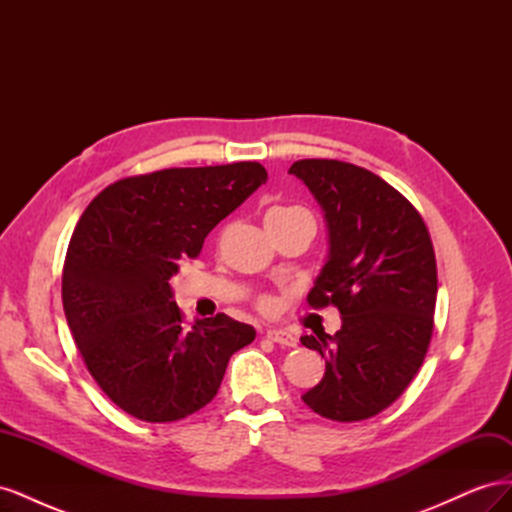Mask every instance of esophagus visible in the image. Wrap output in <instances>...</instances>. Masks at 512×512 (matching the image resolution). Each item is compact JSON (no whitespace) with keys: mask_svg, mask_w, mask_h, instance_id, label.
I'll use <instances>...</instances> for the list:
<instances>
[{"mask_svg":"<svg viewBox=\"0 0 512 512\" xmlns=\"http://www.w3.org/2000/svg\"><path fill=\"white\" fill-rule=\"evenodd\" d=\"M265 337L271 339V342H275V344H282V346H297V337L288 331H282V329H267Z\"/></svg>","mask_w":512,"mask_h":512,"instance_id":"34e87169","label":"esophagus"}]
</instances>
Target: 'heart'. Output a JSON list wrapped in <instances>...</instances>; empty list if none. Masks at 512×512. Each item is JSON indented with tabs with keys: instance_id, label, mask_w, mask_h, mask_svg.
<instances>
[{
	"instance_id": "b5f03b06",
	"label": "heart",
	"mask_w": 512,
	"mask_h": 512,
	"mask_svg": "<svg viewBox=\"0 0 512 512\" xmlns=\"http://www.w3.org/2000/svg\"><path fill=\"white\" fill-rule=\"evenodd\" d=\"M294 215H309V213L303 207H273L267 213V220H286V218H294ZM256 307L260 309V312L271 314L275 307V301H273V297H269V294H260V297L256 299Z\"/></svg>"
}]
</instances>
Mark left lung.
Here are the masks:
<instances>
[{"instance_id":"8db88e82","label":"left lung","mask_w":512,"mask_h":512,"mask_svg":"<svg viewBox=\"0 0 512 512\" xmlns=\"http://www.w3.org/2000/svg\"><path fill=\"white\" fill-rule=\"evenodd\" d=\"M288 173L318 198L331 237L307 303L333 305L344 320L333 337H301L327 359L322 382L303 401L331 421H365L389 408L425 361L438 297L436 252L421 213L371 170L312 158Z\"/></svg>"}]
</instances>
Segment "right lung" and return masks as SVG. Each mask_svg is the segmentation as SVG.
<instances>
[{"mask_svg": "<svg viewBox=\"0 0 512 512\" xmlns=\"http://www.w3.org/2000/svg\"><path fill=\"white\" fill-rule=\"evenodd\" d=\"M269 175L258 162L164 168L119 179L76 224L61 301L83 363L104 395L147 423H173L218 393L228 359L252 344L226 314L185 327L170 277Z\"/></svg>", "mask_w": 512, "mask_h": 512, "instance_id": "obj_1", "label": "right lung"}]
</instances>
